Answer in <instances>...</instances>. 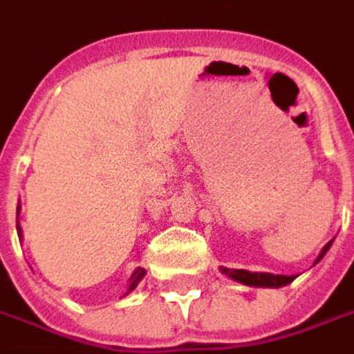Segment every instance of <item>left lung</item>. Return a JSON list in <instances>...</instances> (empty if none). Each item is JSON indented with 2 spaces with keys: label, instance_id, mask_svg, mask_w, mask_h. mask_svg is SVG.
Returning <instances> with one entry per match:
<instances>
[{
  "label": "left lung",
  "instance_id": "obj_1",
  "mask_svg": "<svg viewBox=\"0 0 354 354\" xmlns=\"http://www.w3.org/2000/svg\"><path fill=\"white\" fill-rule=\"evenodd\" d=\"M330 246H333V240L326 242V244L322 246L321 254L317 257L315 264L321 262V259L328 252ZM220 272L226 274V277L232 279V281L240 282V284L257 286V288H281V286H286V284H290V282L297 279L295 274L286 277V274H272V272H250V270H242V268L236 270V268H226V266H220Z\"/></svg>",
  "mask_w": 354,
  "mask_h": 354
}]
</instances>
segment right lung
Returning <instances> with one entry per match:
<instances>
[{
  "label": "right lung",
  "mask_w": 354,
  "mask_h": 354,
  "mask_svg": "<svg viewBox=\"0 0 354 354\" xmlns=\"http://www.w3.org/2000/svg\"><path fill=\"white\" fill-rule=\"evenodd\" d=\"M19 210H21V206L17 204V216H19ZM15 226H17V236H19V240H21V239H24V232H21V226H19V220H17V224H15ZM144 274H146V270L138 266V268H136L134 272H132V277H130V281H128V290H126V295H130V292L134 290L136 286H138V282H140V281H142V279H144ZM126 295H124V297H126Z\"/></svg>",
  "instance_id": "1"
}]
</instances>
